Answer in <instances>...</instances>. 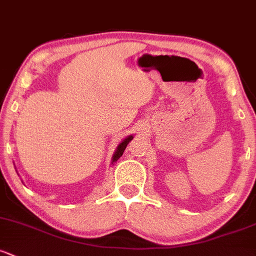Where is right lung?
Returning <instances> with one entry per match:
<instances>
[{
    "label": "right lung",
    "mask_w": 256,
    "mask_h": 256,
    "mask_svg": "<svg viewBox=\"0 0 256 256\" xmlns=\"http://www.w3.org/2000/svg\"><path fill=\"white\" fill-rule=\"evenodd\" d=\"M132 138H134L132 136H128L125 140H122V141H121V144H119V146H118L116 150H115L114 156H112V162H116V160H119L121 156H122V153H124V150H125L126 146H128V142H130Z\"/></svg>",
    "instance_id": "right-lung-1"
}]
</instances>
